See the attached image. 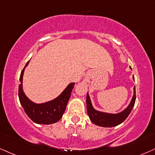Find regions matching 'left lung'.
<instances>
[{"label": "left lung", "mask_w": 155, "mask_h": 155, "mask_svg": "<svg viewBox=\"0 0 155 155\" xmlns=\"http://www.w3.org/2000/svg\"><path fill=\"white\" fill-rule=\"evenodd\" d=\"M134 90V96L132 99H131L129 106L125 110H123V111L117 114H106V113L100 112L95 110L93 108L92 104H91V99H90L89 95L87 93V112L91 121L93 124L103 127H113L121 124L122 122L125 121L126 118L130 114L131 110H132L133 107L134 106L135 101H136V91H135V87Z\"/></svg>", "instance_id": "1"}]
</instances>
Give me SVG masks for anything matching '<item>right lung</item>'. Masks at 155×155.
Masks as SVG:
<instances>
[{"mask_svg": "<svg viewBox=\"0 0 155 155\" xmlns=\"http://www.w3.org/2000/svg\"><path fill=\"white\" fill-rule=\"evenodd\" d=\"M28 62L29 61H28L21 72V83L18 85V98L21 104L24 108L25 113L35 123L39 124L56 123L62 117L74 83H72L68 85L62 94L54 100L41 104H34L25 95L22 89L23 74Z\"/></svg>", "mask_w": 155, "mask_h": 155, "instance_id": "obj_1", "label": "right lung"}]
</instances>
